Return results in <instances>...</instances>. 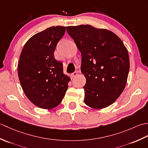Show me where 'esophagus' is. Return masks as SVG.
<instances>
[{
	"label": "esophagus",
	"instance_id": "obj_1",
	"mask_svg": "<svg viewBox=\"0 0 148 148\" xmlns=\"http://www.w3.org/2000/svg\"><path fill=\"white\" fill-rule=\"evenodd\" d=\"M77 72H73V73L71 74V77H72V78H74V77H76V76H77Z\"/></svg>",
	"mask_w": 148,
	"mask_h": 148
}]
</instances>
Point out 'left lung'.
<instances>
[{
  "mask_svg": "<svg viewBox=\"0 0 148 148\" xmlns=\"http://www.w3.org/2000/svg\"><path fill=\"white\" fill-rule=\"evenodd\" d=\"M81 53V71L86 79L84 103L102 109L114 103L126 85L129 56L115 34L89 25L67 27Z\"/></svg>",
  "mask_w": 148,
  "mask_h": 148,
  "instance_id": "8db88e82",
  "label": "left lung"
}]
</instances>
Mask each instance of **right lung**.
Instances as JSON below:
<instances>
[{"mask_svg": "<svg viewBox=\"0 0 148 148\" xmlns=\"http://www.w3.org/2000/svg\"><path fill=\"white\" fill-rule=\"evenodd\" d=\"M65 32V27L48 28L30 38L21 53L18 67L21 86L27 98L40 108L59 105L69 87L70 77L54 56Z\"/></svg>", "mask_w": 148, "mask_h": 148, "instance_id": "add662e5", "label": "right lung"}]
</instances>
